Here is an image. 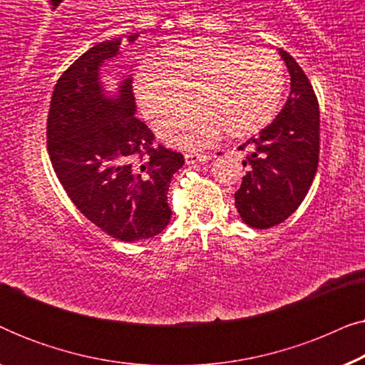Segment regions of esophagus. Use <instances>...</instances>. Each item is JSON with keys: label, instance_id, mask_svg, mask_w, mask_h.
<instances>
[{"label": "esophagus", "instance_id": "1", "mask_svg": "<svg viewBox=\"0 0 365 365\" xmlns=\"http://www.w3.org/2000/svg\"><path fill=\"white\" fill-rule=\"evenodd\" d=\"M187 164H196V163H207L212 156L211 154H199V153H186L184 154Z\"/></svg>", "mask_w": 365, "mask_h": 365}]
</instances>
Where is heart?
<instances>
[{"label": "heart", "mask_w": 365, "mask_h": 365, "mask_svg": "<svg viewBox=\"0 0 365 365\" xmlns=\"http://www.w3.org/2000/svg\"><path fill=\"white\" fill-rule=\"evenodd\" d=\"M286 68L269 48L236 39L192 38L168 44L158 64H143L134 91L154 123L178 116L191 93L192 109L168 124L164 136L182 148H201L224 131L227 138L252 136L281 109Z\"/></svg>", "instance_id": "heart-1"}]
</instances>
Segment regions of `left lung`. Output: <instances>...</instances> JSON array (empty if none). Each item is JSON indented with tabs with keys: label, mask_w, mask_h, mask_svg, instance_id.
Wrapping results in <instances>:
<instances>
[{
	"label": "left lung",
	"mask_w": 365,
	"mask_h": 365,
	"mask_svg": "<svg viewBox=\"0 0 365 365\" xmlns=\"http://www.w3.org/2000/svg\"><path fill=\"white\" fill-rule=\"evenodd\" d=\"M291 74V93L281 113L247 139L246 176L234 194L242 221L256 229L281 224L301 206L316 176L321 149L319 103L306 73L287 51H279Z\"/></svg>",
	"instance_id": "left-lung-1"
}]
</instances>
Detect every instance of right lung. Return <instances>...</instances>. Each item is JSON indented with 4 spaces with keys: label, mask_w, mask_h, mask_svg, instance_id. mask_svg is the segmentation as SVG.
Listing matches in <instances>:
<instances>
[{
    "label": "right lung",
    "mask_w": 365,
    "mask_h": 365,
    "mask_svg": "<svg viewBox=\"0 0 365 365\" xmlns=\"http://www.w3.org/2000/svg\"><path fill=\"white\" fill-rule=\"evenodd\" d=\"M119 44L121 38L98 43L63 71L49 103L46 144L79 212L108 236L134 242L168 226L169 182L184 156L156 144L154 133L134 116L131 78L123 79L116 99L103 94L99 66L116 56Z\"/></svg>",
    "instance_id": "1"
}]
</instances>
